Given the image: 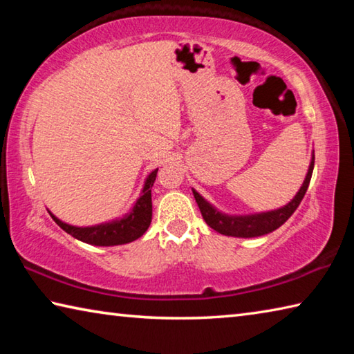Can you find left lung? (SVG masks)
I'll use <instances>...</instances> for the list:
<instances>
[{
	"label": "left lung",
	"mask_w": 354,
	"mask_h": 354,
	"mask_svg": "<svg viewBox=\"0 0 354 354\" xmlns=\"http://www.w3.org/2000/svg\"><path fill=\"white\" fill-rule=\"evenodd\" d=\"M314 170V156L310 159V165L308 170V175L304 178V183L301 187H299L298 194L293 196L290 203H287L284 207H279L277 211H268V212H261V214H251V215H227L215 209L211 203H207L203 196L192 189L194 192V196L196 200V205H198L203 218H205L206 223L215 230L220 234L231 236V237H259L263 234H268L274 230L286 223L289 220L290 215L297 211V207L301 203L304 194L309 187L310 176H313Z\"/></svg>",
	"instance_id": "1"
}]
</instances>
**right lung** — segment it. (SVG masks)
Returning <instances> with one entry per match:
<instances>
[{
  "mask_svg": "<svg viewBox=\"0 0 354 354\" xmlns=\"http://www.w3.org/2000/svg\"><path fill=\"white\" fill-rule=\"evenodd\" d=\"M158 169L149 173L143 184L142 195L136 201L131 212L118 220L107 221L95 226H71L59 220L56 215H50L53 220L62 227L65 232L81 242L97 245V247H113V245H123L136 241L142 237L151 223L153 215V203H151V187L156 181Z\"/></svg>",
  "mask_w": 354,
  "mask_h": 354,
  "instance_id": "add662e5",
  "label": "right lung"
}]
</instances>
